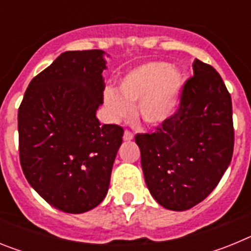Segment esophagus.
I'll return each instance as SVG.
<instances>
[{
  "label": "esophagus",
  "instance_id": "esophagus-1",
  "mask_svg": "<svg viewBox=\"0 0 251 251\" xmlns=\"http://www.w3.org/2000/svg\"><path fill=\"white\" fill-rule=\"evenodd\" d=\"M123 139L124 141H132L133 139V133L129 132V130H126L123 134Z\"/></svg>",
  "mask_w": 251,
  "mask_h": 251
}]
</instances>
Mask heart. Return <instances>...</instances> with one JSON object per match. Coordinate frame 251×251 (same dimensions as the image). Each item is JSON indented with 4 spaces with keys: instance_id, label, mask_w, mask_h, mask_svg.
I'll return each instance as SVG.
<instances>
[{
    "instance_id": "1",
    "label": "heart",
    "mask_w": 251,
    "mask_h": 251,
    "mask_svg": "<svg viewBox=\"0 0 251 251\" xmlns=\"http://www.w3.org/2000/svg\"><path fill=\"white\" fill-rule=\"evenodd\" d=\"M185 85L181 70L167 63H150L128 73L117 86V94L105 92L104 105L113 121L129 115V106L136 105L142 122L157 126L176 113Z\"/></svg>"
}]
</instances>
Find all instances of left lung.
<instances>
[{"instance_id":"left-lung-1","label":"left lung","mask_w":251,"mask_h":251,"mask_svg":"<svg viewBox=\"0 0 251 251\" xmlns=\"http://www.w3.org/2000/svg\"><path fill=\"white\" fill-rule=\"evenodd\" d=\"M178 109L153 133L136 136L145 181L161 206L185 211L220 182L234 152L232 104L220 74L194 61Z\"/></svg>"}]
</instances>
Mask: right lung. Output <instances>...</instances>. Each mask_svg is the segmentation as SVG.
Returning a JSON list of instances; mask_svg holds the SVG:
<instances>
[{"instance_id":"add662e5","label":"right lung","mask_w":251,"mask_h":251,"mask_svg":"<svg viewBox=\"0 0 251 251\" xmlns=\"http://www.w3.org/2000/svg\"><path fill=\"white\" fill-rule=\"evenodd\" d=\"M104 51H65L32 79L19 108L20 163L46 202L69 214L97 207L109 188L123 128L103 124Z\"/></svg>"}]
</instances>
